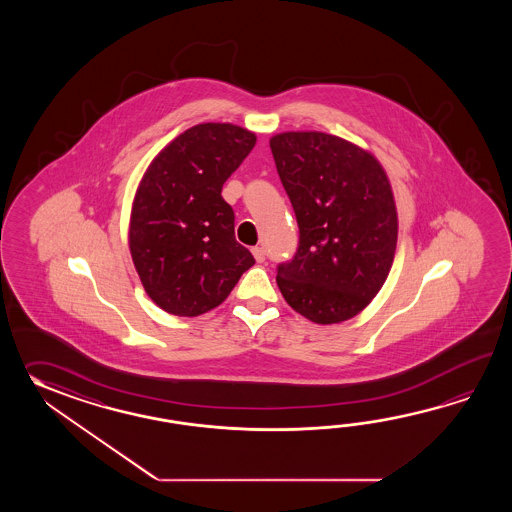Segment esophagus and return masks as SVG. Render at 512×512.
<instances>
[{
	"label": "esophagus",
	"mask_w": 512,
	"mask_h": 512,
	"mask_svg": "<svg viewBox=\"0 0 512 512\" xmlns=\"http://www.w3.org/2000/svg\"><path fill=\"white\" fill-rule=\"evenodd\" d=\"M252 256L256 258L258 263L265 261V251H263V247H252Z\"/></svg>",
	"instance_id": "obj_1"
}]
</instances>
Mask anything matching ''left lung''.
<instances>
[{
    "instance_id": "1",
    "label": "left lung",
    "mask_w": 512,
    "mask_h": 512,
    "mask_svg": "<svg viewBox=\"0 0 512 512\" xmlns=\"http://www.w3.org/2000/svg\"><path fill=\"white\" fill-rule=\"evenodd\" d=\"M269 144L300 229L278 287L315 324L349 320L392 269L399 221L390 179L368 150L337 135L283 131Z\"/></svg>"
}]
</instances>
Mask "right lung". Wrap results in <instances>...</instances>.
I'll list each match as a JSON object with an SVG mask.
<instances>
[{"label":"right lung","mask_w":512,"mask_h":512,"mask_svg":"<svg viewBox=\"0 0 512 512\" xmlns=\"http://www.w3.org/2000/svg\"><path fill=\"white\" fill-rule=\"evenodd\" d=\"M254 144L256 135L240 126L197 124L164 146L142 175L131 207V260L144 291L166 313H207L254 265L221 197Z\"/></svg>","instance_id":"right-lung-1"}]
</instances>
